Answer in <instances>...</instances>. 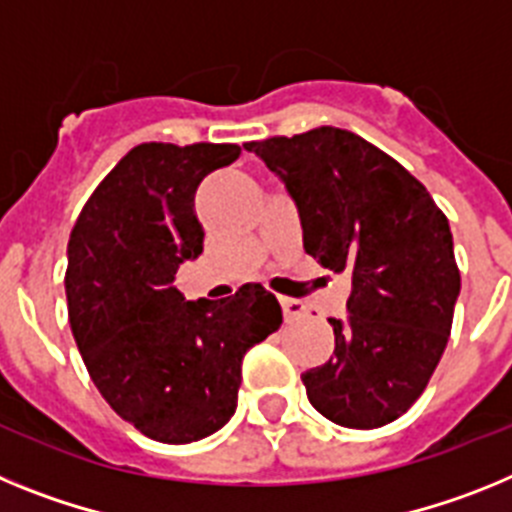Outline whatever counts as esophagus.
I'll return each mask as SVG.
<instances>
[{
    "mask_svg": "<svg viewBox=\"0 0 512 512\" xmlns=\"http://www.w3.org/2000/svg\"><path fill=\"white\" fill-rule=\"evenodd\" d=\"M281 306H283V317H286L288 322H291V319L304 317V314H306V306L301 304V301H296V299H286V296H283Z\"/></svg>",
    "mask_w": 512,
    "mask_h": 512,
    "instance_id": "1",
    "label": "esophagus"
}]
</instances>
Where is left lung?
Here are the masks:
<instances>
[{"label":"left lung","mask_w":512,"mask_h":512,"mask_svg":"<svg viewBox=\"0 0 512 512\" xmlns=\"http://www.w3.org/2000/svg\"><path fill=\"white\" fill-rule=\"evenodd\" d=\"M286 182L304 250L353 283L335 353L301 373L314 410L371 430L417 402L446 350L461 275L446 213L397 159L319 126L244 144Z\"/></svg>","instance_id":"left-lung-1"}]
</instances>
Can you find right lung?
<instances>
[{
    "label": "right lung",
    "mask_w": 512,
    "mask_h": 512,
    "mask_svg": "<svg viewBox=\"0 0 512 512\" xmlns=\"http://www.w3.org/2000/svg\"><path fill=\"white\" fill-rule=\"evenodd\" d=\"M237 144H139L84 203L69 237V324L105 402L159 443H193L237 410L244 353L283 311L260 283L185 301L175 275L203 252L195 190Z\"/></svg>",
    "instance_id": "1"
}]
</instances>
